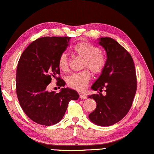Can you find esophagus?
Wrapping results in <instances>:
<instances>
[{
    "label": "esophagus",
    "mask_w": 154,
    "mask_h": 154,
    "mask_svg": "<svg viewBox=\"0 0 154 154\" xmlns=\"http://www.w3.org/2000/svg\"><path fill=\"white\" fill-rule=\"evenodd\" d=\"M79 98L81 100H85L87 99V95H84V94H79Z\"/></svg>",
    "instance_id": "34e87169"
}]
</instances>
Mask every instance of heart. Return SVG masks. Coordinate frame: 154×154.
Masks as SVG:
<instances>
[{
	"mask_svg": "<svg viewBox=\"0 0 154 154\" xmlns=\"http://www.w3.org/2000/svg\"><path fill=\"white\" fill-rule=\"evenodd\" d=\"M75 54L83 58L82 68L88 67L95 74L100 73L104 69L106 60L105 56L95 46L88 42H79L73 48ZM59 67L62 71H67L68 58L65 53L60 55L58 61ZM91 79V74L88 69L78 73L72 74L67 77V84L69 88L78 91H83L88 86Z\"/></svg>",
	"mask_w": 154,
	"mask_h": 154,
	"instance_id": "obj_1",
	"label": "heart"
}]
</instances>
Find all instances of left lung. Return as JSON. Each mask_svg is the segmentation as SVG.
<instances>
[{"instance_id":"8db88e82","label":"left lung","mask_w":154,"mask_h":154,"mask_svg":"<svg viewBox=\"0 0 154 154\" xmlns=\"http://www.w3.org/2000/svg\"><path fill=\"white\" fill-rule=\"evenodd\" d=\"M97 40L106 51L107 59L91 88L100 92L104 88L106 95L99 92L89 96L97 103L89 119L95 125L109 126L123 119L130 110L136 92V74L132 57L120 44L110 37Z\"/></svg>"}]
</instances>
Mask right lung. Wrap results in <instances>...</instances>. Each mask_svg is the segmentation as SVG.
Returning <instances> with one entry per match:
<instances>
[{"mask_svg":"<svg viewBox=\"0 0 154 154\" xmlns=\"http://www.w3.org/2000/svg\"><path fill=\"white\" fill-rule=\"evenodd\" d=\"M70 37H42L28 46L22 53L16 70V94L23 112L33 121L52 125L64 117L69 102L77 100V92L64 88L59 93L48 91L54 77L59 87L65 86L60 77L58 61L69 45Z\"/></svg>","mask_w":154,"mask_h":154,"instance_id":"1","label":"right lung"}]
</instances>
